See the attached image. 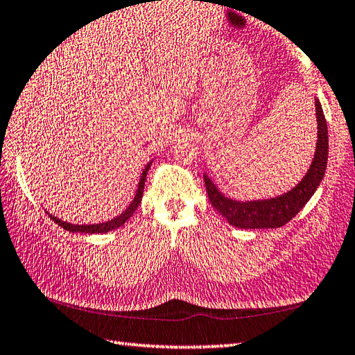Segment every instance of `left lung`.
<instances>
[{
    "instance_id": "obj_1",
    "label": "left lung",
    "mask_w": 355,
    "mask_h": 355,
    "mask_svg": "<svg viewBox=\"0 0 355 355\" xmlns=\"http://www.w3.org/2000/svg\"><path fill=\"white\" fill-rule=\"evenodd\" d=\"M315 114H317V144L312 163L306 175L295 184L292 189L281 196L257 200H234L227 197L212 182L209 173L205 172V184L209 202L220 214L227 218L230 225L243 230L257 228H279L292 220L298 214L324 177L329 153V138H327V124L323 108L315 96Z\"/></svg>"
}]
</instances>
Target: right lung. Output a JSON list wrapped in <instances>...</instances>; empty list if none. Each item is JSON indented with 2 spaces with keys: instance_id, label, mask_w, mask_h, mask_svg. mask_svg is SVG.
<instances>
[{
  "instance_id": "1",
  "label": "right lung",
  "mask_w": 355,
  "mask_h": 355,
  "mask_svg": "<svg viewBox=\"0 0 355 355\" xmlns=\"http://www.w3.org/2000/svg\"><path fill=\"white\" fill-rule=\"evenodd\" d=\"M153 163V159H150L149 163L146 164L143 173H141L139 177V183H138V188H137V194H135L132 203L127 206V209H124L121 212L119 216H116L114 218H112V220H107V222H102V223H93V225H79V223H68L65 220H62V218L55 217L53 214H49V212L46 211V214L53 218V220L59 225V227H62L63 230L69 231V233H82V234H104V233H108V231H113V230H118L119 227H122L128 218H130L133 216V212L138 209V206L141 203V200H143V191H144V183H146V175L147 172H149L150 166Z\"/></svg>"
}]
</instances>
